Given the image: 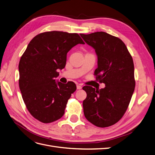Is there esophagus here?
Returning <instances> with one entry per match:
<instances>
[{
    "mask_svg": "<svg viewBox=\"0 0 155 155\" xmlns=\"http://www.w3.org/2000/svg\"><path fill=\"white\" fill-rule=\"evenodd\" d=\"M76 87H77V89H81L82 88V85H80V84H78Z\"/></svg>",
    "mask_w": 155,
    "mask_h": 155,
    "instance_id": "1",
    "label": "esophagus"
}]
</instances>
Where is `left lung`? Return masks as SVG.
<instances>
[{"instance_id":"1","label":"left lung","mask_w":155,"mask_h":155,"mask_svg":"<svg viewBox=\"0 0 155 155\" xmlns=\"http://www.w3.org/2000/svg\"><path fill=\"white\" fill-rule=\"evenodd\" d=\"M97 56L96 79L105 87H83L87 92L83 102L87 120L99 127L115 124L122 118L134 91L135 80L132 56L124 42L106 32L80 34Z\"/></svg>"}]
</instances>
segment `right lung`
<instances>
[{
    "instance_id": "1",
    "label": "right lung",
    "mask_w": 155,
    "mask_h": 155,
    "mask_svg": "<svg viewBox=\"0 0 155 155\" xmlns=\"http://www.w3.org/2000/svg\"><path fill=\"white\" fill-rule=\"evenodd\" d=\"M85 44L78 34L52 31L39 34L30 42L21 56L19 88L30 113L48 124L61 118L67 102L76 90L74 82H56L58 70L64 68L68 51Z\"/></svg>"
}]
</instances>
